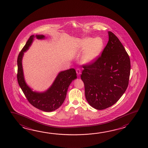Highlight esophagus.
<instances>
[{
    "label": "esophagus",
    "instance_id": "1",
    "mask_svg": "<svg viewBox=\"0 0 148 148\" xmlns=\"http://www.w3.org/2000/svg\"><path fill=\"white\" fill-rule=\"evenodd\" d=\"M76 73H77V74L78 75H80L81 70L79 68H77L76 69Z\"/></svg>",
    "mask_w": 148,
    "mask_h": 148
}]
</instances>
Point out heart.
Here are the masks:
<instances>
[{"mask_svg":"<svg viewBox=\"0 0 148 148\" xmlns=\"http://www.w3.org/2000/svg\"><path fill=\"white\" fill-rule=\"evenodd\" d=\"M80 47L83 51H86L82 57V62L89 64L99 56L102 50L103 42L100 38H85L81 42Z\"/></svg>","mask_w":148,"mask_h":148,"instance_id":"heart-1","label":"heart"}]
</instances>
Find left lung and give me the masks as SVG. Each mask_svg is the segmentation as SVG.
I'll return each instance as SVG.
<instances>
[{
    "label": "left lung",
    "mask_w": 148,
    "mask_h": 148,
    "mask_svg": "<svg viewBox=\"0 0 148 148\" xmlns=\"http://www.w3.org/2000/svg\"><path fill=\"white\" fill-rule=\"evenodd\" d=\"M109 40L102 54L84 64L81 79L86 101L99 110L110 107L126 91L129 84L130 60L118 38L108 32Z\"/></svg>",
    "instance_id": "1"
}]
</instances>
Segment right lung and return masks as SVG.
Here are the masks:
<instances>
[{
    "label": "right lung",
    "mask_w": 148,
    "mask_h": 148,
    "mask_svg": "<svg viewBox=\"0 0 148 148\" xmlns=\"http://www.w3.org/2000/svg\"><path fill=\"white\" fill-rule=\"evenodd\" d=\"M34 35L31 36L21 51L17 59V80L27 101L34 107L44 112H50L56 110L62 104L66 97L67 92L72 81L77 78L75 69L71 68L59 73L49 89L43 93L32 91L24 81L22 59L23 53L26 51L32 43ZM38 39L44 38L45 36L36 35Z\"/></svg>",
    "instance_id": "right-lung-1"
}]
</instances>
